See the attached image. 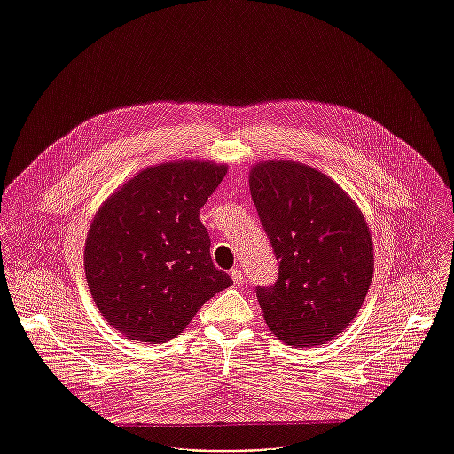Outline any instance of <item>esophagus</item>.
<instances>
[{
  "mask_svg": "<svg viewBox=\"0 0 454 454\" xmlns=\"http://www.w3.org/2000/svg\"><path fill=\"white\" fill-rule=\"evenodd\" d=\"M231 277H232V280H234V285H244V273H242V270H239V268H234L232 271H231Z\"/></svg>",
  "mask_w": 454,
  "mask_h": 454,
  "instance_id": "obj_1",
  "label": "esophagus"
}]
</instances>
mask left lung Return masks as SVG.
<instances>
[{
	"label": "left lung",
	"instance_id": "1",
	"mask_svg": "<svg viewBox=\"0 0 454 454\" xmlns=\"http://www.w3.org/2000/svg\"><path fill=\"white\" fill-rule=\"evenodd\" d=\"M249 188L278 261L275 283L256 286L268 327L290 345L331 340L356 316L372 283L368 223L348 193L305 164H256Z\"/></svg>",
	"mask_w": 454,
	"mask_h": 454
}]
</instances>
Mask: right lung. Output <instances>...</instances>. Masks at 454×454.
Wrapping results in <instances>:
<instances>
[{"label":"right lung","mask_w":454,"mask_h":454,"mask_svg":"<svg viewBox=\"0 0 454 454\" xmlns=\"http://www.w3.org/2000/svg\"><path fill=\"white\" fill-rule=\"evenodd\" d=\"M225 171L198 160L147 168L99 208L86 236V280L99 312L127 338H176L205 301L231 286L200 220Z\"/></svg>","instance_id":"1"}]
</instances>
